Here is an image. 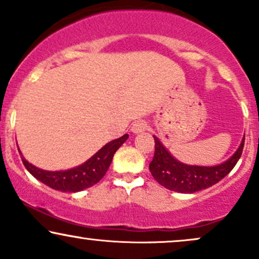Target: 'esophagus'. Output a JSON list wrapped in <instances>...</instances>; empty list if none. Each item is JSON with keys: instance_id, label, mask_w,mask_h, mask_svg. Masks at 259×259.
I'll use <instances>...</instances> for the list:
<instances>
[{"instance_id": "1", "label": "esophagus", "mask_w": 259, "mask_h": 259, "mask_svg": "<svg viewBox=\"0 0 259 259\" xmlns=\"http://www.w3.org/2000/svg\"><path fill=\"white\" fill-rule=\"evenodd\" d=\"M146 129H147V123H146V121H144V120L135 121V123L133 124V127H132L133 133H135V134L144 133Z\"/></svg>"}]
</instances>
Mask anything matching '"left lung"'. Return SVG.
Listing matches in <instances>:
<instances>
[{
	"label": "left lung",
	"instance_id": "obj_1",
	"mask_svg": "<svg viewBox=\"0 0 259 259\" xmlns=\"http://www.w3.org/2000/svg\"><path fill=\"white\" fill-rule=\"evenodd\" d=\"M153 139L154 156L150 163L151 174L165 189L183 194H194L196 191L208 189L227 177L241 157L245 145L243 138L239 150L230 159L222 164L215 167H198L180 163L163 147L156 136H153Z\"/></svg>",
	"mask_w": 259,
	"mask_h": 259
}]
</instances>
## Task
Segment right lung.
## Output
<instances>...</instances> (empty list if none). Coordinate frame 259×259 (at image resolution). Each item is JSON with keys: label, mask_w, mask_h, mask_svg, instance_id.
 Segmentation results:
<instances>
[{"label": "right lung", "mask_w": 259, "mask_h": 259, "mask_svg": "<svg viewBox=\"0 0 259 259\" xmlns=\"http://www.w3.org/2000/svg\"><path fill=\"white\" fill-rule=\"evenodd\" d=\"M127 138L129 135L125 134L121 138L108 142L95 156L86 160L84 164L69 169V170L47 171L30 164L23 156L22 160L29 173L37 180H40L41 183H44L45 185L58 190V191L78 192L95 185L105 177L109 165H111L115 151L125 142Z\"/></svg>", "instance_id": "right-lung-1"}]
</instances>
